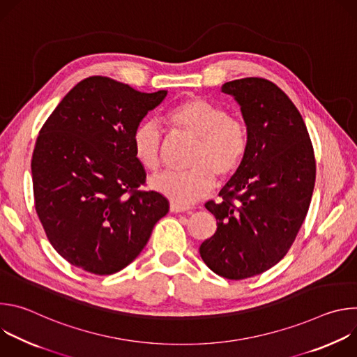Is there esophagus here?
<instances>
[{
  "mask_svg": "<svg viewBox=\"0 0 357 357\" xmlns=\"http://www.w3.org/2000/svg\"><path fill=\"white\" fill-rule=\"evenodd\" d=\"M169 211H171L172 213H182V212H186L188 208L179 206V205H176V203H171V205H169Z\"/></svg>",
  "mask_w": 357,
  "mask_h": 357,
  "instance_id": "obj_1",
  "label": "esophagus"
}]
</instances>
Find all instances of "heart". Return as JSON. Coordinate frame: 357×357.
Instances as JSON below:
<instances>
[{"label":"heart","mask_w":357,"mask_h":357,"mask_svg":"<svg viewBox=\"0 0 357 357\" xmlns=\"http://www.w3.org/2000/svg\"><path fill=\"white\" fill-rule=\"evenodd\" d=\"M165 123L174 131L196 138L189 161L193 168L185 172L165 171L149 181L152 189L179 206H189L208 196L215 188V175L220 179L229 178L244 160L248 144L245 123L229 116L211 100L190 97L179 101L167 112ZM131 145L142 168H160L164 134L155 121L144 120L137 124Z\"/></svg>","instance_id":"1"}]
</instances>
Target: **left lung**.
Returning <instances> with one entry per match:
<instances>
[{"mask_svg": "<svg viewBox=\"0 0 357 357\" xmlns=\"http://www.w3.org/2000/svg\"><path fill=\"white\" fill-rule=\"evenodd\" d=\"M247 126L243 162L206 209L216 233L199 247L218 275L244 280L284 259L308 213L315 186V155L302 116L273 82L245 77L227 82Z\"/></svg>", "mask_w": 357, "mask_h": 357, "instance_id": "left-lung-1", "label": "left lung"}]
</instances>
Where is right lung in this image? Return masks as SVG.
Masks as SVG:
<instances>
[{
  "label": "right lung",
  "instance_id": "obj_1",
  "mask_svg": "<svg viewBox=\"0 0 357 357\" xmlns=\"http://www.w3.org/2000/svg\"><path fill=\"white\" fill-rule=\"evenodd\" d=\"M167 90L141 93L105 76L77 83L39 131L31 169L35 209L47 240L72 266L114 274L148 243L169 211L154 190H138L145 171L132 131Z\"/></svg>",
  "mask_w": 357,
  "mask_h": 357
}]
</instances>
